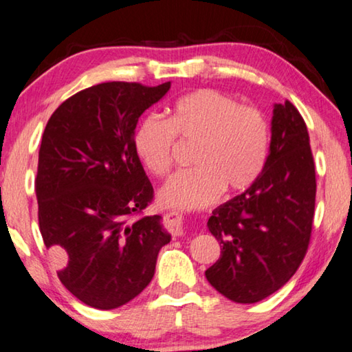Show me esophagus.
I'll return each mask as SVG.
<instances>
[{
    "label": "esophagus",
    "mask_w": 352,
    "mask_h": 352,
    "mask_svg": "<svg viewBox=\"0 0 352 352\" xmlns=\"http://www.w3.org/2000/svg\"><path fill=\"white\" fill-rule=\"evenodd\" d=\"M164 226L168 228L169 233L177 237L183 234V222H182V216L177 212H168L164 214Z\"/></svg>",
    "instance_id": "1"
}]
</instances>
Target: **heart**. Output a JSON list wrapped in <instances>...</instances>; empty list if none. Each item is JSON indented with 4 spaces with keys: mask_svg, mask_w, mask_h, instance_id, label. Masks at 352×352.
Masks as SVG:
<instances>
[{
    "mask_svg": "<svg viewBox=\"0 0 352 352\" xmlns=\"http://www.w3.org/2000/svg\"><path fill=\"white\" fill-rule=\"evenodd\" d=\"M177 140L194 144L190 163L195 168L172 177L160 190V201L197 210L216 201L223 189L233 194L252 186L267 162L270 126L256 107L204 88L178 99L168 121L148 115L135 127V153L148 174H169Z\"/></svg>",
    "mask_w": 352,
    "mask_h": 352,
    "instance_id": "heart-1",
    "label": "heart"
}]
</instances>
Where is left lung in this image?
<instances>
[{
    "label": "left lung",
    "instance_id": "obj_1",
    "mask_svg": "<svg viewBox=\"0 0 352 352\" xmlns=\"http://www.w3.org/2000/svg\"><path fill=\"white\" fill-rule=\"evenodd\" d=\"M315 192L306 122L285 100L273 109L270 151L261 175L245 192L216 208L208 220L222 250L205 272L212 287L242 305L281 289L306 256Z\"/></svg>",
    "mask_w": 352,
    "mask_h": 352
}]
</instances>
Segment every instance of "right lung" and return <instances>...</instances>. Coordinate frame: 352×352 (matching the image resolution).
Here are the masks:
<instances>
[{"instance_id":"add662e5","label":"right lung","mask_w":352,"mask_h":352,"mask_svg":"<svg viewBox=\"0 0 352 352\" xmlns=\"http://www.w3.org/2000/svg\"><path fill=\"white\" fill-rule=\"evenodd\" d=\"M105 82L65 100L46 124L35 194L57 276L77 300L110 311L152 281L170 242L160 216H142L153 188L133 148L140 116L169 91Z\"/></svg>"}]
</instances>
